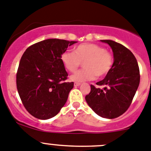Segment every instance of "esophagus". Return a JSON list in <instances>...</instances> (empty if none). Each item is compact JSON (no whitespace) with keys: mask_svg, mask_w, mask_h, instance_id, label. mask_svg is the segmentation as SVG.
<instances>
[{"mask_svg":"<svg viewBox=\"0 0 151 151\" xmlns=\"http://www.w3.org/2000/svg\"><path fill=\"white\" fill-rule=\"evenodd\" d=\"M80 85H81V83H74V86H79Z\"/></svg>","mask_w":151,"mask_h":151,"instance_id":"esophagus-1","label":"esophagus"}]
</instances>
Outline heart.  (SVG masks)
Listing matches in <instances>:
<instances>
[{"mask_svg": "<svg viewBox=\"0 0 151 151\" xmlns=\"http://www.w3.org/2000/svg\"><path fill=\"white\" fill-rule=\"evenodd\" d=\"M62 64L70 72H74L84 64L83 70L70 76V80L76 82L91 81L103 77L111 71L114 65V57L104 47L95 43H86L74 47V52H65L61 57Z\"/></svg>", "mask_w": 151, "mask_h": 151, "instance_id": "b5f03b06", "label": "heart"}]
</instances>
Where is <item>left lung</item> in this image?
<instances>
[{
  "label": "left lung",
  "mask_w": 151,
  "mask_h": 151,
  "mask_svg": "<svg viewBox=\"0 0 151 151\" xmlns=\"http://www.w3.org/2000/svg\"><path fill=\"white\" fill-rule=\"evenodd\" d=\"M108 43L114 53V65L102 81L96 83L103 89L91 85L85 97L88 105L99 116L114 119L126 112L131 104L140 83V72L135 55L129 49L111 40Z\"/></svg>",
  "instance_id": "8db88e82"
}]
</instances>
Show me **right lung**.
I'll return each instance as SVG.
<instances>
[{
	"label": "right lung",
	"mask_w": 151,
	"mask_h": 151,
	"mask_svg": "<svg viewBox=\"0 0 151 151\" xmlns=\"http://www.w3.org/2000/svg\"><path fill=\"white\" fill-rule=\"evenodd\" d=\"M77 41L47 39L28 47L21 58L16 86L23 105L40 119L58 114L68 100L74 83L68 77L61 57Z\"/></svg>",
	"instance_id": "right-lung-1"
}]
</instances>
